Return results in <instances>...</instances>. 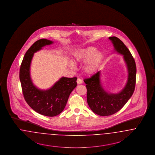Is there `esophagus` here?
Returning <instances> with one entry per match:
<instances>
[{"label": "esophagus", "instance_id": "34e87169", "mask_svg": "<svg viewBox=\"0 0 155 155\" xmlns=\"http://www.w3.org/2000/svg\"><path fill=\"white\" fill-rule=\"evenodd\" d=\"M77 83L78 84H81L82 83V81H81V79H80V78H78V79H77Z\"/></svg>", "mask_w": 155, "mask_h": 155}]
</instances>
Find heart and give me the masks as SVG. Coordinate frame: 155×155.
Listing matches in <instances>:
<instances>
[{"label":"heart","mask_w":155,"mask_h":155,"mask_svg":"<svg viewBox=\"0 0 155 155\" xmlns=\"http://www.w3.org/2000/svg\"><path fill=\"white\" fill-rule=\"evenodd\" d=\"M94 47H87L77 51L74 55V60L79 62H86L84 70L88 74L95 73L103 60L104 55L100 51H96ZM71 67H74L73 64H70Z\"/></svg>","instance_id":"b5f03b06"}]
</instances>
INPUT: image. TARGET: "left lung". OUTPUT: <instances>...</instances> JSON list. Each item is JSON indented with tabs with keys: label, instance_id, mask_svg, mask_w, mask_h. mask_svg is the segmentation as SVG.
Masks as SVG:
<instances>
[{
	"label": "left lung",
	"instance_id": "8db88e82",
	"mask_svg": "<svg viewBox=\"0 0 155 155\" xmlns=\"http://www.w3.org/2000/svg\"><path fill=\"white\" fill-rule=\"evenodd\" d=\"M109 39L113 43L114 49L124 55L128 68V81L120 93L111 94L105 91L101 86L100 71L84 79L87 90L88 105L95 114L102 116L112 115L120 110L132 96L136 83V64L128 48L117 37H109Z\"/></svg>",
	"mask_w": 155,
	"mask_h": 155
}]
</instances>
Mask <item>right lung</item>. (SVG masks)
I'll use <instances>...</instances> for the list:
<instances>
[{"label": "right lung", "mask_w": 155, "mask_h": 155, "mask_svg": "<svg viewBox=\"0 0 155 155\" xmlns=\"http://www.w3.org/2000/svg\"><path fill=\"white\" fill-rule=\"evenodd\" d=\"M52 43V41L46 39L35 41L27 50L20 69V80L25 100L35 111L49 117L55 116L63 111L69 95L77 85L76 77L61 78L47 90H41L33 84L29 69L34 54L41 47Z\"/></svg>", "instance_id": "1"}]
</instances>
